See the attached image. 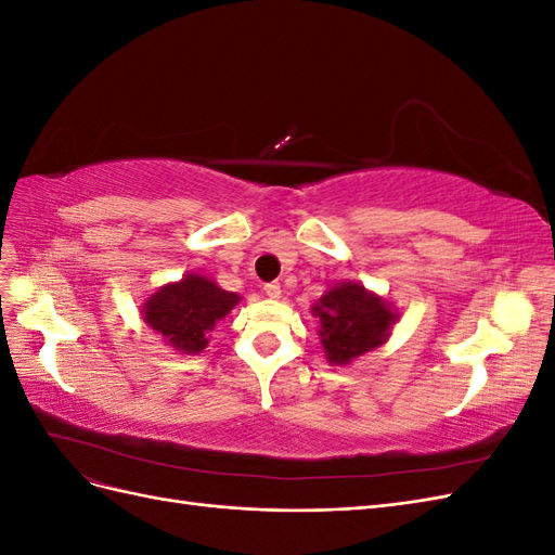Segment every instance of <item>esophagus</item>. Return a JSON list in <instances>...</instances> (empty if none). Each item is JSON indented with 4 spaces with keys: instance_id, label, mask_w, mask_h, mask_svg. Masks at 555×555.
<instances>
[{
    "instance_id": "34e87169",
    "label": "esophagus",
    "mask_w": 555,
    "mask_h": 555,
    "mask_svg": "<svg viewBox=\"0 0 555 555\" xmlns=\"http://www.w3.org/2000/svg\"><path fill=\"white\" fill-rule=\"evenodd\" d=\"M263 294H266L268 298H280V294H282L280 284H278V282H268V284H263Z\"/></svg>"
}]
</instances>
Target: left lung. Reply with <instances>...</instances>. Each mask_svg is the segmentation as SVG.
I'll use <instances>...</instances> for the list:
<instances>
[{
  "instance_id": "8db88e82",
  "label": "left lung",
  "mask_w": 555,
  "mask_h": 555,
  "mask_svg": "<svg viewBox=\"0 0 555 555\" xmlns=\"http://www.w3.org/2000/svg\"><path fill=\"white\" fill-rule=\"evenodd\" d=\"M312 314L319 319L317 333L333 365H347L384 345L398 319L389 300L359 282L335 284L312 306Z\"/></svg>"
}]
</instances>
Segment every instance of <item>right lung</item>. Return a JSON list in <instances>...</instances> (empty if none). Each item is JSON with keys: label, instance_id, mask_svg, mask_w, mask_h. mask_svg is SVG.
<instances>
[{"label": "right lung", "instance_id": "1", "mask_svg": "<svg viewBox=\"0 0 555 555\" xmlns=\"http://www.w3.org/2000/svg\"><path fill=\"white\" fill-rule=\"evenodd\" d=\"M241 300L204 275L190 273L180 282L159 287L141 306L143 322L182 354H198L208 347L210 331Z\"/></svg>", "mask_w": 555, "mask_h": 555}]
</instances>
